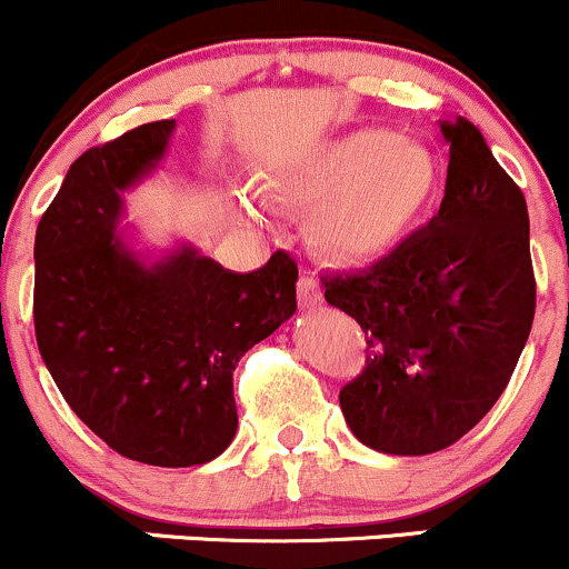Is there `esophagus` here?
I'll return each mask as SVG.
<instances>
[{"label":"esophagus","instance_id":"1","mask_svg":"<svg viewBox=\"0 0 569 569\" xmlns=\"http://www.w3.org/2000/svg\"><path fill=\"white\" fill-rule=\"evenodd\" d=\"M297 295H300L302 308H316V305H321V300H325V295H321V283L316 280V274L310 272H305L300 278V283H297Z\"/></svg>","mask_w":569,"mask_h":569}]
</instances>
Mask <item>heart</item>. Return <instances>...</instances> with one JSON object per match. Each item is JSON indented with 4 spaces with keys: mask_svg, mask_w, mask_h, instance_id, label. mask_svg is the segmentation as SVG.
<instances>
[{
    "mask_svg": "<svg viewBox=\"0 0 569 569\" xmlns=\"http://www.w3.org/2000/svg\"><path fill=\"white\" fill-rule=\"evenodd\" d=\"M272 184L297 193L330 190L316 209V231L332 248L357 253L398 234L426 207L436 163L420 143L368 128L310 154ZM237 204L259 218L261 207L250 190H239Z\"/></svg>",
    "mask_w": 569,
    "mask_h": 569,
    "instance_id": "obj_1",
    "label": "heart"
}]
</instances>
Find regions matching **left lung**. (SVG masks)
<instances>
[{"mask_svg":"<svg viewBox=\"0 0 569 569\" xmlns=\"http://www.w3.org/2000/svg\"><path fill=\"white\" fill-rule=\"evenodd\" d=\"M445 199L428 226L355 272L321 274L368 360L340 390L351 433L387 456L456 445L499 400L535 319L529 212L469 119L441 122Z\"/></svg>","mask_w":569,"mask_h":569,"instance_id":"left-lung-1","label":"left lung"}]
</instances>
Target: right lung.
Instances as JSON below:
<instances>
[{
	"instance_id": "1",
	"label": "right lung",
	"mask_w": 569,
	"mask_h": 569,
	"mask_svg": "<svg viewBox=\"0 0 569 569\" xmlns=\"http://www.w3.org/2000/svg\"><path fill=\"white\" fill-rule=\"evenodd\" d=\"M174 119L70 166L34 237V335L59 392L119 456L201 466L237 433L239 357L297 310V261L223 269L193 244L147 259L124 242L122 193L152 174Z\"/></svg>"
}]
</instances>
